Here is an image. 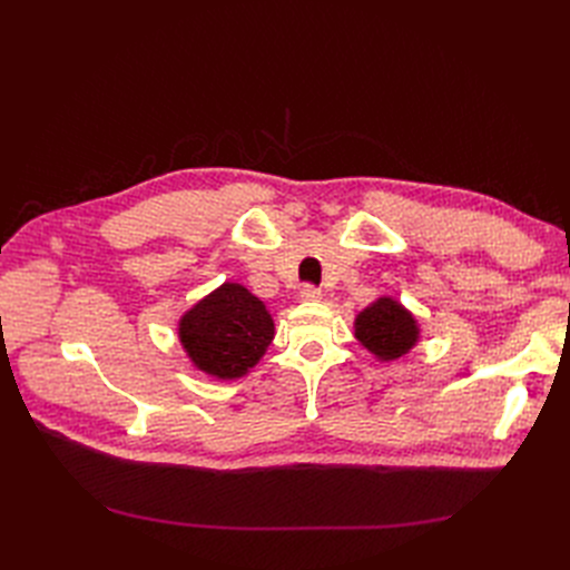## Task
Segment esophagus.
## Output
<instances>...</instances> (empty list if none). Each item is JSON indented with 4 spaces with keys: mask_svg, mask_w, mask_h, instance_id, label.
Instances as JSON below:
<instances>
[{
    "mask_svg": "<svg viewBox=\"0 0 570 570\" xmlns=\"http://www.w3.org/2000/svg\"><path fill=\"white\" fill-rule=\"evenodd\" d=\"M302 302H318L321 299V289H316L314 285H304L299 292Z\"/></svg>",
    "mask_w": 570,
    "mask_h": 570,
    "instance_id": "obj_1",
    "label": "esophagus"
}]
</instances>
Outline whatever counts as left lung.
Listing matches in <instances>:
<instances>
[{"instance_id": "obj_1", "label": "left lung", "mask_w": 570, "mask_h": 570, "mask_svg": "<svg viewBox=\"0 0 570 570\" xmlns=\"http://www.w3.org/2000/svg\"><path fill=\"white\" fill-rule=\"evenodd\" d=\"M354 337L377 361H396L409 354L421 340L416 316L394 297H377L354 318Z\"/></svg>"}]
</instances>
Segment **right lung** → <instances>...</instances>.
Instances as JSON below:
<instances>
[{
  "label": "right lung",
  "instance_id": "right-lung-1",
  "mask_svg": "<svg viewBox=\"0 0 570 570\" xmlns=\"http://www.w3.org/2000/svg\"><path fill=\"white\" fill-rule=\"evenodd\" d=\"M266 304L239 283H223L178 321V337L193 366L218 381H237L273 342Z\"/></svg>",
  "mask_w": 570,
  "mask_h": 570
}]
</instances>
